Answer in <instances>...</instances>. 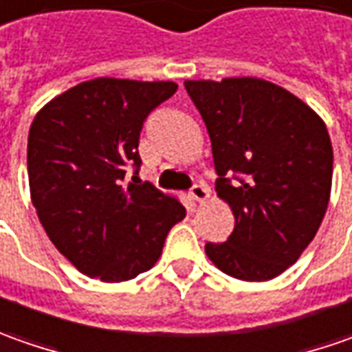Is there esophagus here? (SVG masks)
<instances>
[{
	"mask_svg": "<svg viewBox=\"0 0 352 352\" xmlns=\"http://www.w3.org/2000/svg\"><path fill=\"white\" fill-rule=\"evenodd\" d=\"M190 197L197 200V202H204V200L210 199V190L206 185H195L190 188Z\"/></svg>",
	"mask_w": 352,
	"mask_h": 352,
	"instance_id": "1",
	"label": "esophagus"
}]
</instances>
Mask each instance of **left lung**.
Wrapping results in <instances>:
<instances>
[{"mask_svg":"<svg viewBox=\"0 0 352 352\" xmlns=\"http://www.w3.org/2000/svg\"><path fill=\"white\" fill-rule=\"evenodd\" d=\"M212 142L218 197L236 226L206 255L234 278L271 280L316 237L331 197L333 148L321 116L259 78L188 79ZM239 175L231 185L228 175Z\"/></svg>","mask_w":352,"mask_h":352,"instance_id":"left-lung-1","label":"left lung"}]
</instances>
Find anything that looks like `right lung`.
<instances>
[{"mask_svg":"<svg viewBox=\"0 0 352 352\" xmlns=\"http://www.w3.org/2000/svg\"><path fill=\"white\" fill-rule=\"evenodd\" d=\"M175 91L173 81L97 78L54 97L32 120V206L56 249L87 276L122 283L150 271L185 218L179 199L136 177L142 124Z\"/></svg>","mask_w":352,"mask_h":352,"instance_id":"1","label":"right lung"}]
</instances>
